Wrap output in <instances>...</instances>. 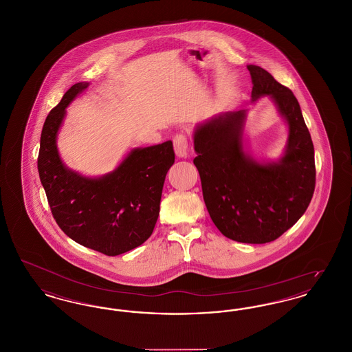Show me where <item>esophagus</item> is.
Returning <instances> with one entry per match:
<instances>
[{
    "label": "esophagus",
    "instance_id": "1",
    "mask_svg": "<svg viewBox=\"0 0 352 352\" xmlns=\"http://www.w3.org/2000/svg\"><path fill=\"white\" fill-rule=\"evenodd\" d=\"M174 151L178 157H187L188 153V140L184 134H177L174 137Z\"/></svg>",
    "mask_w": 352,
    "mask_h": 352
}]
</instances>
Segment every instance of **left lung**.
Listing matches in <instances>:
<instances>
[{"instance_id":"obj_1","label":"left lung","mask_w":352,"mask_h":352,"mask_svg":"<svg viewBox=\"0 0 352 352\" xmlns=\"http://www.w3.org/2000/svg\"><path fill=\"white\" fill-rule=\"evenodd\" d=\"M252 101L270 96L289 126L284 155L260 164L243 146L245 111L226 112L198 124L194 165L203 199L219 231L248 244L276 240L305 214L316 188L314 145L293 92L268 71L247 66Z\"/></svg>"}]
</instances>
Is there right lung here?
I'll return each mask as SVG.
<instances>
[{
	"label": "right lung",
	"mask_w": 352,
	"mask_h": 352,
	"mask_svg": "<svg viewBox=\"0 0 352 352\" xmlns=\"http://www.w3.org/2000/svg\"><path fill=\"white\" fill-rule=\"evenodd\" d=\"M89 84H74L46 118L38 155V171L51 212L60 230L78 244L118 256L132 251L153 234L168 168L173 142L131 151L112 173L83 177L66 168L56 135L66 108Z\"/></svg>",
	"instance_id": "obj_1"
}]
</instances>
